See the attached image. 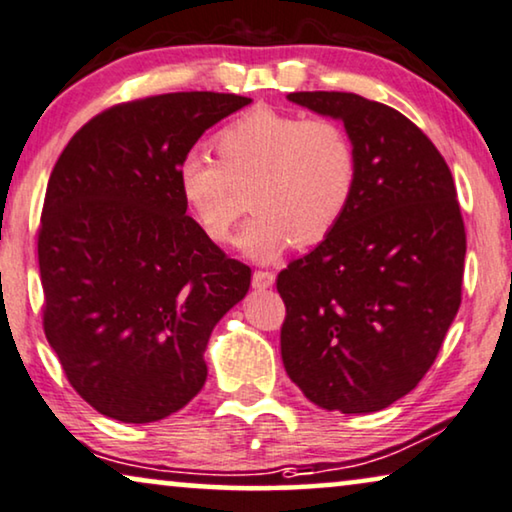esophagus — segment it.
Instances as JSON below:
<instances>
[{
  "mask_svg": "<svg viewBox=\"0 0 512 512\" xmlns=\"http://www.w3.org/2000/svg\"><path fill=\"white\" fill-rule=\"evenodd\" d=\"M276 283V276L271 271H255L253 273V287L255 290H269Z\"/></svg>",
  "mask_w": 512,
  "mask_h": 512,
  "instance_id": "obj_1",
  "label": "esophagus"
}]
</instances>
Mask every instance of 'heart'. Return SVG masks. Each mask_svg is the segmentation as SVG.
<instances>
[{"mask_svg":"<svg viewBox=\"0 0 512 512\" xmlns=\"http://www.w3.org/2000/svg\"><path fill=\"white\" fill-rule=\"evenodd\" d=\"M218 157L190 150L178 164V190L208 239L229 243L253 185L257 213L239 236L243 255L273 262L294 241L318 243L348 211L357 185V148L331 118L276 109L248 111L215 136Z\"/></svg>","mask_w":512,"mask_h":512,"instance_id":"heart-1","label":"heart"}]
</instances>
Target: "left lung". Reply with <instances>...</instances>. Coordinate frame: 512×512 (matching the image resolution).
<instances>
[{"label":"left lung","mask_w":512,"mask_h":512,"mask_svg":"<svg viewBox=\"0 0 512 512\" xmlns=\"http://www.w3.org/2000/svg\"><path fill=\"white\" fill-rule=\"evenodd\" d=\"M341 120L357 185L325 241L278 273L280 355L308 401L376 413L413 390L462 304L466 234L455 181L406 115L352 92H292Z\"/></svg>","instance_id":"1"}]
</instances>
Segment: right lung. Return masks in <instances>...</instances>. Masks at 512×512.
I'll use <instances>...</instances> for the list:
<instances>
[{"mask_svg":"<svg viewBox=\"0 0 512 512\" xmlns=\"http://www.w3.org/2000/svg\"><path fill=\"white\" fill-rule=\"evenodd\" d=\"M250 102L171 92L113 106L55 162L39 227L43 331L106 417L157 422L197 397L211 331L248 294V266L185 215L178 164Z\"/></svg>","mask_w":512,"mask_h":512,"instance_id":"obj_1","label":"right lung"}]
</instances>
